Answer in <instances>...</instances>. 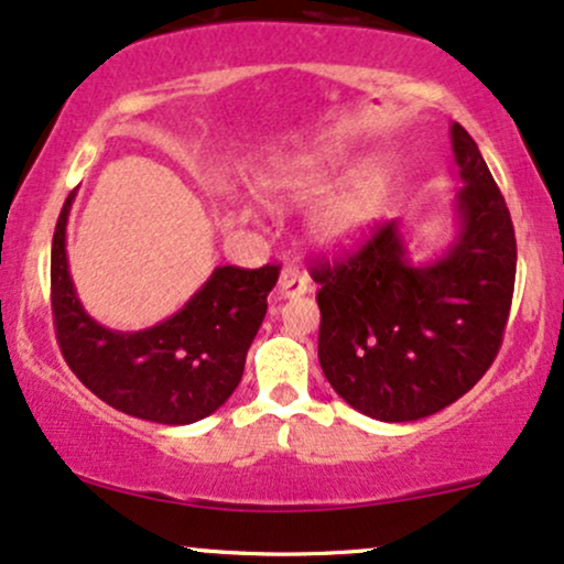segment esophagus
I'll return each mask as SVG.
<instances>
[{
    "label": "esophagus",
    "instance_id": "esophagus-1",
    "mask_svg": "<svg viewBox=\"0 0 564 564\" xmlns=\"http://www.w3.org/2000/svg\"><path fill=\"white\" fill-rule=\"evenodd\" d=\"M278 296H300V294H307L310 291V278L302 273L296 264H286V268L281 270V275H278Z\"/></svg>",
    "mask_w": 564,
    "mask_h": 564
}]
</instances>
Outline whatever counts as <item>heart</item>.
<instances>
[{"label": "heart", "instance_id": "obj_1", "mask_svg": "<svg viewBox=\"0 0 564 564\" xmlns=\"http://www.w3.org/2000/svg\"><path fill=\"white\" fill-rule=\"evenodd\" d=\"M336 161L334 159H313L294 166L289 174H283L281 187L291 198H313L318 196L328 180L334 177ZM387 196V170L379 164H368L355 174L349 183L326 198L313 215V232L323 243L341 246L358 241L364 232L371 228Z\"/></svg>", "mask_w": 564, "mask_h": 564}]
</instances>
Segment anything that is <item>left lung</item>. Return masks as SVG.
<instances>
[{
	"mask_svg": "<svg viewBox=\"0 0 564 564\" xmlns=\"http://www.w3.org/2000/svg\"><path fill=\"white\" fill-rule=\"evenodd\" d=\"M458 236L411 264L398 223L355 251L310 264L318 283V360L328 384L379 422H416L467 394L496 360L509 321L517 241L507 200L462 124L451 127Z\"/></svg>",
	"mask_w": 564,
	"mask_h": 564,
	"instance_id": "obj_1",
	"label": "left lung"
}]
</instances>
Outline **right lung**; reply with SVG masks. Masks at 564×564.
I'll list each match as a JSON object with an SVG mask.
<instances>
[{"instance_id": "obj_1", "label": "right lung", "mask_w": 564, "mask_h": 564, "mask_svg": "<svg viewBox=\"0 0 564 564\" xmlns=\"http://www.w3.org/2000/svg\"><path fill=\"white\" fill-rule=\"evenodd\" d=\"M63 204L53 236L50 289L55 336L70 371L116 411L156 424H193L215 413L243 377L246 352L268 313L281 264L212 273L172 318L145 332H111L84 313L66 257Z\"/></svg>"}]
</instances>
